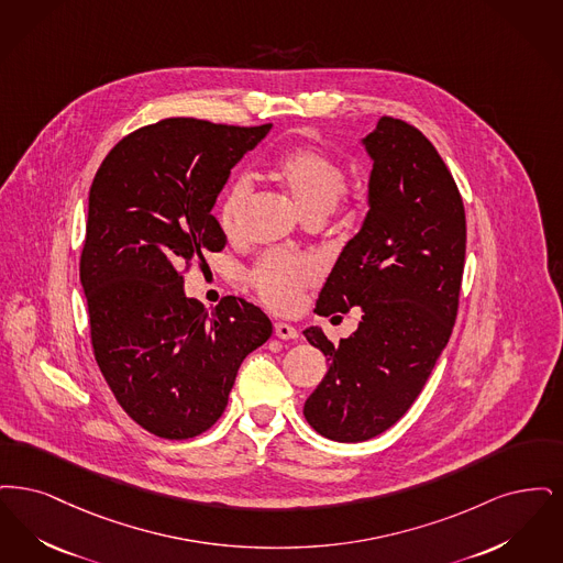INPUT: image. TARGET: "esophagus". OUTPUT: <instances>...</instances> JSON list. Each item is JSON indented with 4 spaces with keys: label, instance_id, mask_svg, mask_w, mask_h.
Wrapping results in <instances>:
<instances>
[{
    "label": "esophagus",
    "instance_id": "1",
    "mask_svg": "<svg viewBox=\"0 0 563 563\" xmlns=\"http://www.w3.org/2000/svg\"><path fill=\"white\" fill-rule=\"evenodd\" d=\"M275 336L282 339V341H294V339H298V330L290 323L275 321Z\"/></svg>",
    "mask_w": 563,
    "mask_h": 563
}]
</instances>
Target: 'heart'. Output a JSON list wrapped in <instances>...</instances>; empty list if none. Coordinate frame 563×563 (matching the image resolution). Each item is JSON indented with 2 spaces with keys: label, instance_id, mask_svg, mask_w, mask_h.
<instances>
[{
  "label": "heart",
  "instance_id": "b5f03b06",
  "mask_svg": "<svg viewBox=\"0 0 563 563\" xmlns=\"http://www.w3.org/2000/svg\"><path fill=\"white\" fill-rule=\"evenodd\" d=\"M277 178L290 191L302 217H328L343 196V168L318 148H296L277 164ZM250 194V178L238 176L220 201L219 220L224 231H233ZM319 265L311 256L286 252L265 254L252 269L256 292L275 309H292L300 290L318 279Z\"/></svg>",
  "mask_w": 563,
  "mask_h": 563
}]
</instances>
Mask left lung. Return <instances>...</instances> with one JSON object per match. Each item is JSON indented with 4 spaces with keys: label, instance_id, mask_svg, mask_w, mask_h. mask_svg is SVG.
<instances>
[{
    "label": "left lung",
    "instance_id": "1",
    "mask_svg": "<svg viewBox=\"0 0 563 563\" xmlns=\"http://www.w3.org/2000/svg\"><path fill=\"white\" fill-rule=\"evenodd\" d=\"M362 145L372 159L366 219L316 307L323 318L360 307L362 319L336 344L319 325L302 332L330 362L302 412L344 443L380 435L415 404L450 341L465 269L463 199L429 139L380 118Z\"/></svg>",
    "mask_w": 563,
    "mask_h": 563
}]
</instances>
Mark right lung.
Here are the masks:
<instances>
[{
  "mask_svg": "<svg viewBox=\"0 0 563 563\" xmlns=\"http://www.w3.org/2000/svg\"><path fill=\"white\" fill-rule=\"evenodd\" d=\"M269 130L162 120L122 139L92 180L79 279L95 357L123 410L157 438L210 429L245 355L273 334L252 302L224 296L203 309L183 277L227 244L212 208Z\"/></svg>",
  "mask_w": 563,
  "mask_h": 563,
  "instance_id": "1",
  "label": "right lung"
}]
</instances>
